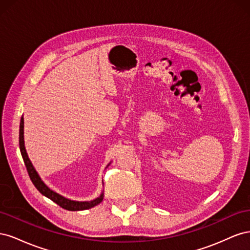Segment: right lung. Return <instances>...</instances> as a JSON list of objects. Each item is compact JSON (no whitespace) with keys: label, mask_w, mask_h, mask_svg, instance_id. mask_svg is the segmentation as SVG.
<instances>
[{"label":"right lung","mask_w":250,"mask_h":250,"mask_svg":"<svg viewBox=\"0 0 250 250\" xmlns=\"http://www.w3.org/2000/svg\"><path fill=\"white\" fill-rule=\"evenodd\" d=\"M20 149H21L22 160H24V163L26 165V168H27L28 174L30 176V179H31L35 188L43 196H46V197H48L52 201L57 203L59 207H62V208L67 209V210H83V209H88V208H92L96 207L97 204H99L103 200V197H104L103 191L101 192L99 197H97L93 200L77 201V200H72L69 198H65L64 196L51 190V188L43 183L41 176L39 175V173H37V171L33 167V165L27 154V151L25 148V141H24V118L22 117L21 119V123H20ZM109 165H110V163L107 165V167Z\"/></svg>","instance_id":"obj_1"}]
</instances>
